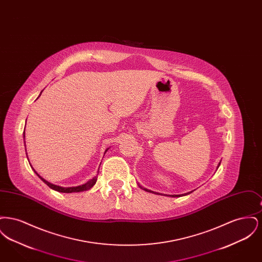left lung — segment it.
Segmentation results:
<instances>
[{"instance_id": "left-lung-1", "label": "left lung", "mask_w": 262, "mask_h": 262, "mask_svg": "<svg viewBox=\"0 0 262 262\" xmlns=\"http://www.w3.org/2000/svg\"><path fill=\"white\" fill-rule=\"evenodd\" d=\"M220 164H221V161L219 162L218 164V166H217V169L219 168V166H220ZM139 187H141V188H143L145 191H148V192H152V193H155V194H160V193H158V192H154V191H152V190H150V189H147V188H144V187H141L140 185H138ZM193 190H191V191H189V192H187V193H184V194H173V195H169V196H172V198H180V196H184V195H187V194H189V193H191ZM164 195H166V194H164Z\"/></svg>"}]
</instances>
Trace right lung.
Listing matches in <instances>:
<instances>
[{
  "instance_id": "1",
  "label": "right lung",
  "mask_w": 262,
  "mask_h": 262,
  "mask_svg": "<svg viewBox=\"0 0 262 262\" xmlns=\"http://www.w3.org/2000/svg\"><path fill=\"white\" fill-rule=\"evenodd\" d=\"M41 93H42V91H41ZM41 93H40V95H41ZM40 95L38 96V97H40ZM25 138V133L24 132V139ZM110 148V147H109ZM109 148H107V149L105 150V152H104V155H105V153L108 151ZM25 151H26V147H25ZM26 155H27V153H26ZM27 159H28V157H27ZM32 168V167H31ZM33 169V168H32ZM33 171H34V173L37 174L38 177L48 186V187L52 188V189H54V190H57V191H59V192H64V193H72V192H80V191H84V190H88V189H90L91 187H93L95 184H96V181H97V174L95 176V177H93L91 180H89L88 183H85V184H83V185H80V186H77V187H60V186H56V185H53V184H51L49 183L48 181H46L45 179H43L40 174H38L37 172L33 169ZM99 172V171H98Z\"/></svg>"
}]
</instances>
